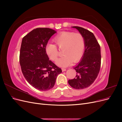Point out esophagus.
Instances as JSON below:
<instances>
[{
  "label": "esophagus",
  "mask_w": 122,
  "mask_h": 122,
  "mask_svg": "<svg viewBox=\"0 0 122 122\" xmlns=\"http://www.w3.org/2000/svg\"><path fill=\"white\" fill-rule=\"evenodd\" d=\"M61 70H62V71L64 72V71H66V70H67V69L64 68H61Z\"/></svg>",
  "instance_id": "esophagus-1"
}]
</instances>
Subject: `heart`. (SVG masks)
<instances>
[{
    "label": "heart",
    "instance_id": "obj_1",
    "mask_svg": "<svg viewBox=\"0 0 122 122\" xmlns=\"http://www.w3.org/2000/svg\"><path fill=\"white\" fill-rule=\"evenodd\" d=\"M54 42L59 49H62L64 55L56 61L57 65L66 67L71 64L72 61L76 62L81 57L85 48V40L80 33L62 32L55 36ZM56 46L54 44H48L45 49L48 56L53 61L57 60L59 55V51Z\"/></svg>",
    "mask_w": 122,
    "mask_h": 122
}]
</instances>
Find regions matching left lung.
<instances>
[{
	"mask_svg": "<svg viewBox=\"0 0 122 122\" xmlns=\"http://www.w3.org/2000/svg\"><path fill=\"white\" fill-rule=\"evenodd\" d=\"M81 34L85 40V50L82 58L73 68L76 78L68 80L71 87L77 90L86 88L93 83L98 76L101 67L100 46L94 35L87 29L73 26Z\"/></svg>",
	"mask_w": 122,
	"mask_h": 122,
	"instance_id": "8db88e82",
	"label": "left lung"
}]
</instances>
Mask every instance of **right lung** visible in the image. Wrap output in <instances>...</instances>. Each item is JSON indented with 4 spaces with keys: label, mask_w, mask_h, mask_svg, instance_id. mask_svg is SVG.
<instances>
[{
    "label": "right lung",
    "mask_w": 122,
    "mask_h": 122,
    "mask_svg": "<svg viewBox=\"0 0 122 122\" xmlns=\"http://www.w3.org/2000/svg\"><path fill=\"white\" fill-rule=\"evenodd\" d=\"M56 32L49 28H37L22 41L19 56L22 72L27 81L39 91L51 89L62 72L49 60L45 50L49 40Z\"/></svg>",
    "instance_id": "1"
}]
</instances>
